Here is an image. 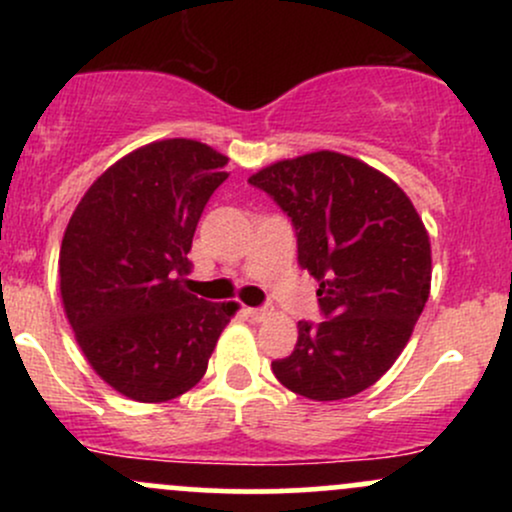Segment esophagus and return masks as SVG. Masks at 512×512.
Wrapping results in <instances>:
<instances>
[{
	"instance_id": "1",
	"label": "esophagus",
	"mask_w": 512,
	"mask_h": 512,
	"mask_svg": "<svg viewBox=\"0 0 512 512\" xmlns=\"http://www.w3.org/2000/svg\"><path fill=\"white\" fill-rule=\"evenodd\" d=\"M245 313H248V315H250L252 320H255V322H262V320H267V317L272 315V313H269V308H248V310H245Z\"/></svg>"
}]
</instances>
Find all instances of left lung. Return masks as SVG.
<instances>
[{
	"mask_svg": "<svg viewBox=\"0 0 512 512\" xmlns=\"http://www.w3.org/2000/svg\"><path fill=\"white\" fill-rule=\"evenodd\" d=\"M291 216L298 264L320 281V325L298 322L281 385L315 402L378 383L407 346L431 293V240L395 180L358 158L313 151L250 175Z\"/></svg>",
	"mask_w": 512,
	"mask_h": 512,
	"instance_id": "1",
	"label": "left lung"
}]
</instances>
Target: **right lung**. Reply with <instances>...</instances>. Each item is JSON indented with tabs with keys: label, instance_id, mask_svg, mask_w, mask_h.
Here are the masks:
<instances>
[{
	"label": "right lung",
	"instance_id": "right-lung-1",
	"mask_svg": "<svg viewBox=\"0 0 512 512\" xmlns=\"http://www.w3.org/2000/svg\"><path fill=\"white\" fill-rule=\"evenodd\" d=\"M226 166L195 139L139 146L88 187L67 223L64 313L91 368L134 402L192 390L238 310L185 289L197 221Z\"/></svg>",
	"mask_w": 512,
	"mask_h": 512
}]
</instances>
